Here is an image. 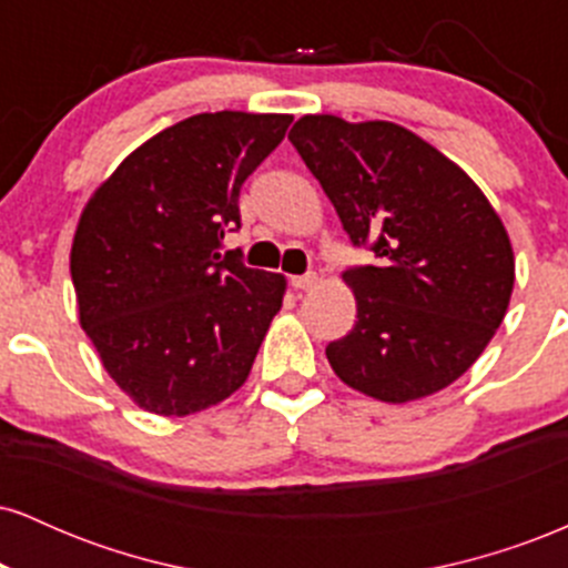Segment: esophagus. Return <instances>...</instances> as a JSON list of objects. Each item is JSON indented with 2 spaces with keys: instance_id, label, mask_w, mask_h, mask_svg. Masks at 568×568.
Listing matches in <instances>:
<instances>
[{
  "instance_id": "obj_1",
  "label": "esophagus",
  "mask_w": 568,
  "mask_h": 568,
  "mask_svg": "<svg viewBox=\"0 0 568 568\" xmlns=\"http://www.w3.org/2000/svg\"><path fill=\"white\" fill-rule=\"evenodd\" d=\"M315 283H317V275H312V272H306V275H293L291 277V285L296 291H310Z\"/></svg>"
}]
</instances>
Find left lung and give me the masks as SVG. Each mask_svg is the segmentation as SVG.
Listing matches in <instances>:
<instances>
[{
	"instance_id": "8db88e82",
	"label": "left lung",
	"mask_w": 568,
	"mask_h": 568,
	"mask_svg": "<svg viewBox=\"0 0 568 568\" xmlns=\"http://www.w3.org/2000/svg\"><path fill=\"white\" fill-rule=\"evenodd\" d=\"M288 139L334 202L352 245L357 321L325 347L344 384L384 403L459 379L491 342L515 283L513 245L486 194L395 122L306 114Z\"/></svg>"
}]
</instances>
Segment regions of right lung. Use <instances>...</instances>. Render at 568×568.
Here are the masks:
<instances>
[{
    "label": "right lung",
    "mask_w": 568,
    "mask_h": 568,
    "mask_svg": "<svg viewBox=\"0 0 568 568\" xmlns=\"http://www.w3.org/2000/svg\"><path fill=\"white\" fill-rule=\"evenodd\" d=\"M291 122L189 116L128 154L84 205L71 245L80 323L143 410L194 414L251 374L285 277L221 253V240L240 230V189Z\"/></svg>",
    "instance_id": "1"
}]
</instances>
